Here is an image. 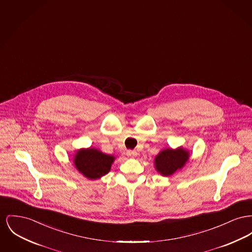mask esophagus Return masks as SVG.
<instances>
[{"mask_svg":"<svg viewBox=\"0 0 252 252\" xmlns=\"http://www.w3.org/2000/svg\"><path fill=\"white\" fill-rule=\"evenodd\" d=\"M127 156L130 157V158H135L137 156V151L136 150H127L126 152Z\"/></svg>","mask_w":252,"mask_h":252,"instance_id":"1","label":"esophagus"}]
</instances>
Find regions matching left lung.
I'll return each instance as SVG.
<instances>
[{"label": "left lung", "mask_w": 252, "mask_h": 252, "mask_svg": "<svg viewBox=\"0 0 252 252\" xmlns=\"http://www.w3.org/2000/svg\"><path fill=\"white\" fill-rule=\"evenodd\" d=\"M189 159V151L183 147L163 148L156 155L154 166L162 176L168 177L181 170Z\"/></svg>", "instance_id": "left-lung-1"}]
</instances>
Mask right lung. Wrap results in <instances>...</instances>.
<instances>
[{"label":"right lung","instance_id":"obj_1","mask_svg":"<svg viewBox=\"0 0 252 252\" xmlns=\"http://www.w3.org/2000/svg\"><path fill=\"white\" fill-rule=\"evenodd\" d=\"M115 156L94 148H80L73 155L76 169L89 180H96L110 171Z\"/></svg>","mask_w":252,"mask_h":252}]
</instances>
